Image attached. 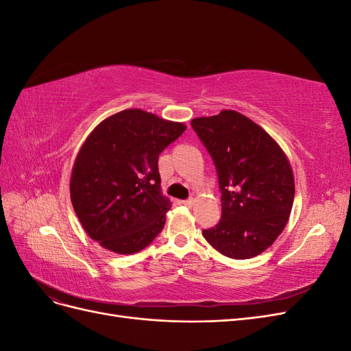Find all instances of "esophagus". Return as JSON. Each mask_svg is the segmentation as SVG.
Instances as JSON below:
<instances>
[{"label": "esophagus", "mask_w": 351, "mask_h": 351, "mask_svg": "<svg viewBox=\"0 0 351 351\" xmlns=\"http://www.w3.org/2000/svg\"><path fill=\"white\" fill-rule=\"evenodd\" d=\"M183 204L186 205V206H193L195 205V199H187V200H183Z\"/></svg>", "instance_id": "1"}]
</instances>
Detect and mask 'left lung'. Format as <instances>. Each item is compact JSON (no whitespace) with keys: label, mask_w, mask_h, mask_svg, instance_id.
<instances>
[{"label":"left lung","mask_w":351,"mask_h":351,"mask_svg":"<svg viewBox=\"0 0 351 351\" xmlns=\"http://www.w3.org/2000/svg\"><path fill=\"white\" fill-rule=\"evenodd\" d=\"M192 127L214 159L222 193L221 221L202 234L227 258L258 256L278 239L291 214L289 158L261 125L237 111L199 117Z\"/></svg>","instance_id":"8db88e82"}]
</instances>
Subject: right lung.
<instances>
[{
	"instance_id": "add662e5",
	"label": "right lung",
	"mask_w": 351,
	"mask_h": 351,
	"mask_svg": "<svg viewBox=\"0 0 351 351\" xmlns=\"http://www.w3.org/2000/svg\"><path fill=\"white\" fill-rule=\"evenodd\" d=\"M186 129L132 108L107 117L83 142L71 169V205L104 249L133 254L162 231L171 202L161 192L158 158Z\"/></svg>"
}]
</instances>
